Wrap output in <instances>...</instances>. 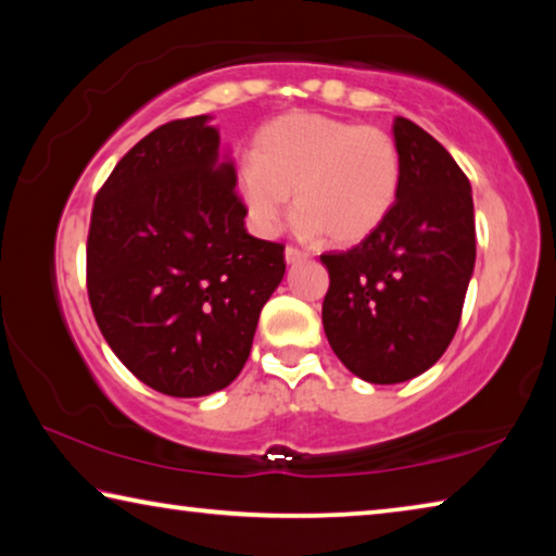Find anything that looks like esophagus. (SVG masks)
I'll return each mask as SVG.
<instances>
[{"label": "esophagus", "mask_w": 556, "mask_h": 556, "mask_svg": "<svg viewBox=\"0 0 556 556\" xmlns=\"http://www.w3.org/2000/svg\"><path fill=\"white\" fill-rule=\"evenodd\" d=\"M285 257H287V265H296V262L306 260L308 255H306L304 250H299V248H291V244H289V248L285 250Z\"/></svg>", "instance_id": "esophagus-1"}]
</instances>
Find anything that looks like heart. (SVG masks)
<instances>
[{
	"instance_id": "obj_1",
	"label": "heart",
	"mask_w": 556,
	"mask_h": 556,
	"mask_svg": "<svg viewBox=\"0 0 556 556\" xmlns=\"http://www.w3.org/2000/svg\"><path fill=\"white\" fill-rule=\"evenodd\" d=\"M402 184L392 135L318 112H289L267 122L252 142L235 186L262 235H275L294 195L299 230L328 242L357 244L390 218Z\"/></svg>"
}]
</instances>
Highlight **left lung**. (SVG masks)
Masks as SVG:
<instances>
[{"label": "left lung", "mask_w": 556, "mask_h": 556, "mask_svg": "<svg viewBox=\"0 0 556 556\" xmlns=\"http://www.w3.org/2000/svg\"><path fill=\"white\" fill-rule=\"evenodd\" d=\"M402 156L397 203L368 240L326 252L331 277L324 331L365 382L412 380L454 338L476 265L473 195L466 174L429 131L394 117Z\"/></svg>", "instance_id": "left-lung-1"}]
</instances>
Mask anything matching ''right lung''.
<instances>
[{
  "label": "right lung",
  "instance_id": "add662e5",
  "mask_svg": "<svg viewBox=\"0 0 556 556\" xmlns=\"http://www.w3.org/2000/svg\"><path fill=\"white\" fill-rule=\"evenodd\" d=\"M235 178L208 115L174 119L119 159L92 205V314L125 368L172 397L238 378L285 277V244L244 230Z\"/></svg>",
  "mask_w": 556,
  "mask_h": 556
}]
</instances>
